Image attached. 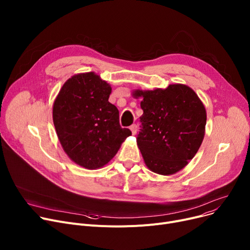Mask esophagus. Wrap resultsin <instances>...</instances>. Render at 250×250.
<instances>
[{"mask_svg":"<svg viewBox=\"0 0 250 250\" xmlns=\"http://www.w3.org/2000/svg\"><path fill=\"white\" fill-rule=\"evenodd\" d=\"M129 129L132 130V134L133 135H136L137 134V130H138V126H137L136 124H134V125H132L129 126Z\"/></svg>","mask_w":250,"mask_h":250,"instance_id":"obj_1","label":"esophagus"}]
</instances>
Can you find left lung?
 I'll use <instances>...</instances> for the list:
<instances>
[{
  "mask_svg": "<svg viewBox=\"0 0 250 250\" xmlns=\"http://www.w3.org/2000/svg\"><path fill=\"white\" fill-rule=\"evenodd\" d=\"M142 97L139 149L153 172L169 175L185 167L202 145L207 114L204 104L189 87L137 90Z\"/></svg>",
  "mask_w": 250,
  "mask_h": 250,
  "instance_id": "8db88e82",
  "label": "left lung"
}]
</instances>
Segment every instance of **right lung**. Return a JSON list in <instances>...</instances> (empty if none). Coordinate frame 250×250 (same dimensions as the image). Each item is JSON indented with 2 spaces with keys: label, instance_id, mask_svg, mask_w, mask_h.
<instances>
[{
  "label": "right lung",
  "instance_id": "obj_1",
  "mask_svg": "<svg viewBox=\"0 0 250 250\" xmlns=\"http://www.w3.org/2000/svg\"><path fill=\"white\" fill-rule=\"evenodd\" d=\"M111 87L95 73L75 75L63 84L52 118L59 140L70 158L95 169L108 163L132 135L120 125V112L108 101Z\"/></svg>",
  "mask_w": 250,
  "mask_h": 250
}]
</instances>
